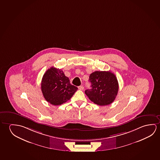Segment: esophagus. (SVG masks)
<instances>
[{"label":"esophagus","mask_w":160,"mask_h":160,"mask_svg":"<svg viewBox=\"0 0 160 160\" xmlns=\"http://www.w3.org/2000/svg\"><path fill=\"white\" fill-rule=\"evenodd\" d=\"M78 89H79V90H83L84 89V86H79V87H78Z\"/></svg>","instance_id":"1"}]
</instances>
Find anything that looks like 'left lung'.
<instances>
[{
    "label": "left lung",
    "mask_w": 160,
    "mask_h": 160,
    "mask_svg": "<svg viewBox=\"0 0 160 160\" xmlns=\"http://www.w3.org/2000/svg\"><path fill=\"white\" fill-rule=\"evenodd\" d=\"M91 89L85 93L93 103L100 106L112 103L118 95V83L115 75L111 71H96L89 76Z\"/></svg>",
    "instance_id": "8db88e82"
}]
</instances>
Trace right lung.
Wrapping results in <instances>:
<instances>
[{"label": "right lung", "mask_w": 160, "mask_h": 160, "mask_svg": "<svg viewBox=\"0 0 160 160\" xmlns=\"http://www.w3.org/2000/svg\"><path fill=\"white\" fill-rule=\"evenodd\" d=\"M42 95L48 102L60 105L69 100L78 88L70 84L61 69L52 67L44 74L41 83Z\"/></svg>", "instance_id": "obj_1"}]
</instances>
